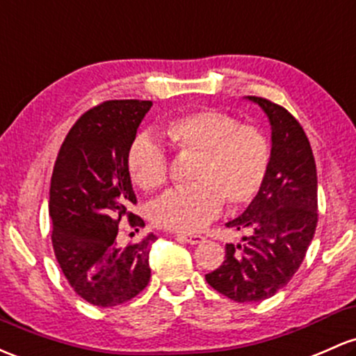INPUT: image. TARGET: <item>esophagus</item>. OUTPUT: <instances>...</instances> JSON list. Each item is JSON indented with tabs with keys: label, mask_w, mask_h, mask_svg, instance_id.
<instances>
[{
	"label": "esophagus",
	"mask_w": 356,
	"mask_h": 356,
	"mask_svg": "<svg viewBox=\"0 0 356 356\" xmlns=\"http://www.w3.org/2000/svg\"><path fill=\"white\" fill-rule=\"evenodd\" d=\"M177 238L179 240H182V241H186V243H189V245H197V243H202V241L206 240L204 236L202 235H177Z\"/></svg>",
	"instance_id": "obj_1"
}]
</instances>
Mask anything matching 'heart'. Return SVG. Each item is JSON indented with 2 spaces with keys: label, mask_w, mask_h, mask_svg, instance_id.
Instances as JSON below:
<instances>
[{
  "label": "heart",
  "mask_w": 356,
  "mask_h": 356,
  "mask_svg": "<svg viewBox=\"0 0 356 356\" xmlns=\"http://www.w3.org/2000/svg\"><path fill=\"white\" fill-rule=\"evenodd\" d=\"M163 128L179 154L197 160L191 172L194 184L167 191L150 206L155 225L189 233L213 220L225 201L238 209L259 196L272 162L264 130L213 108L172 116ZM127 169L142 191L160 189L169 179L165 145L152 134H138L127 150Z\"/></svg>",
  "instance_id": "heart-1"
}]
</instances>
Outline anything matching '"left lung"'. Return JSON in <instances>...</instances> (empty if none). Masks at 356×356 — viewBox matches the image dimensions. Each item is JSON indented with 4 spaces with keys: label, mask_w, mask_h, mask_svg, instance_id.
<instances>
[{
    "label": "left lung",
    "mask_w": 356,
    "mask_h": 356,
    "mask_svg": "<svg viewBox=\"0 0 356 356\" xmlns=\"http://www.w3.org/2000/svg\"><path fill=\"white\" fill-rule=\"evenodd\" d=\"M248 99L270 120V170L245 213L226 222L248 233L243 245H226L222 264L206 273L214 291L236 302H260L287 286L318 226V174L302 127L280 104L257 96Z\"/></svg>",
    "instance_id": "8db88e82"
}]
</instances>
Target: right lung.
I'll list each match as a JSON object with an SVG mask.
<instances>
[{"label":"right lung","mask_w":356,"mask_h":356,"mask_svg":"<svg viewBox=\"0 0 356 356\" xmlns=\"http://www.w3.org/2000/svg\"><path fill=\"white\" fill-rule=\"evenodd\" d=\"M152 101L111 99L88 109L70 128L50 179L49 213L57 261L76 294L97 307L138 296L150 280L154 233L120 247V221L138 232L142 218L127 169V150Z\"/></svg>","instance_id":"obj_1"}]
</instances>
